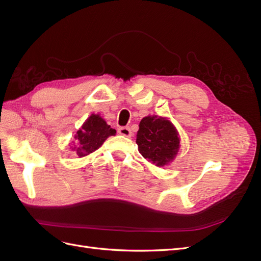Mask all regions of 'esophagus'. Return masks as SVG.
Here are the masks:
<instances>
[{
  "label": "esophagus",
  "instance_id": "34e87169",
  "mask_svg": "<svg viewBox=\"0 0 261 261\" xmlns=\"http://www.w3.org/2000/svg\"><path fill=\"white\" fill-rule=\"evenodd\" d=\"M118 133L125 137H130L132 136V130L129 127H120L118 128Z\"/></svg>",
  "mask_w": 261,
  "mask_h": 261
}]
</instances>
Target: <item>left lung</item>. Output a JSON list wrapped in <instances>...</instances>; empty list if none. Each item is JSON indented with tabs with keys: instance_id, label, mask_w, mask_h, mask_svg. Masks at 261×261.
I'll use <instances>...</instances> for the list:
<instances>
[{
	"instance_id": "1",
	"label": "left lung",
	"mask_w": 261,
	"mask_h": 261,
	"mask_svg": "<svg viewBox=\"0 0 261 261\" xmlns=\"http://www.w3.org/2000/svg\"><path fill=\"white\" fill-rule=\"evenodd\" d=\"M136 143L141 155L158 167L174 159L179 148L174 126L165 118L156 116H146L140 121Z\"/></svg>"
}]
</instances>
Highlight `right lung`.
Listing matches in <instances>:
<instances>
[{"mask_svg": "<svg viewBox=\"0 0 261 261\" xmlns=\"http://www.w3.org/2000/svg\"><path fill=\"white\" fill-rule=\"evenodd\" d=\"M116 130L111 128L103 118L92 114L76 134L77 147H74L78 156H85L97 150L109 136L115 135Z\"/></svg>", "mask_w": 261, "mask_h": 261, "instance_id": "right-lung-1", "label": "right lung"}]
</instances>
